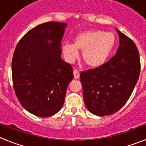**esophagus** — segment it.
<instances>
[{"mask_svg":"<svg viewBox=\"0 0 146 146\" xmlns=\"http://www.w3.org/2000/svg\"><path fill=\"white\" fill-rule=\"evenodd\" d=\"M73 75H74V78H76V79H78V78H79L80 73L78 72V70H77V69H75V70H73Z\"/></svg>","mask_w":146,"mask_h":146,"instance_id":"1","label":"esophagus"}]
</instances>
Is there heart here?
Returning <instances> with one entry per match:
<instances>
[{"instance_id": "1", "label": "heart", "mask_w": 146, "mask_h": 146, "mask_svg": "<svg viewBox=\"0 0 146 146\" xmlns=\"http://www.w3.org/2000/svg\"><path fill=\"white\" fill-rule=\"evenodd\" d=\"M115 44L113 33L101 30H90L77 35L73 44H65L62 52L69 62H73L78 57V50L82 51V59L92 68H98L106 62Z\"/></svg>"}]
</instances>
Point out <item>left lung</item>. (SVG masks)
<instances>
[{"label": "left lung", "instance_id": "obj_1", "mask_svg": "<svg viewBox=\"0 0 146 146\" xmlns=\"http://www.w3.org/2000/svg\"><path fill=\"white\" fill-rule=\"evenodd\" d=\"M119 46L113 57L98 68L81 73L84 100L92 113L104 116L124 106L139 78L140 55L136 45L117 30Z\"/></svg>", "mask_w": 146, "mask_h": 146}]
</instances>
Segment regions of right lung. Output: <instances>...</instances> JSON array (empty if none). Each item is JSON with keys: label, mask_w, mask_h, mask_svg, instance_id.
<instances>
[{"label": "right lung", "mask_w": 146, "mask_h": 146, "mask_svg": "<svg viewBox=\"0 0 146 146\" xmlns=\"http://www.w3.org/2000/svg\"><path fill=\"white\" fill-rule=\"evenodd\" d=\"M66 26L57 22L39 25L20 39L14 50L11 70L16 95L25 109L39 117L60 111L73 78L72 66L61 58Z\"/></svg>", "instance_id": "1"}]
</instances>
